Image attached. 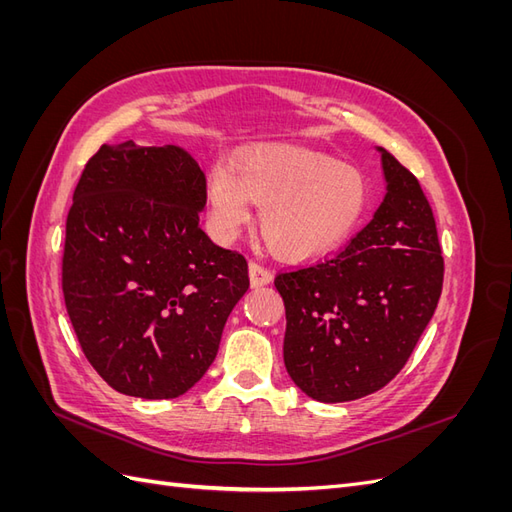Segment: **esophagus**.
Listing matches in <instances>:
<instances>
[{
  "instance_id": "obj_1",
  "label": "esophagus",
  "mask_w": 512,
  "mask_h": 512,
  "mask_svg": "<svg viewBox=\"0 0 512 512\" xmlns=\"http://www.w3.org/2000/svg\"><path fill=\"white\" fill-rule=\"evenodd\" d=\"M271 282H273V273L252 260L250 262V284L254 288H258V286H267Z\"/></svg>"
}]
</instances>
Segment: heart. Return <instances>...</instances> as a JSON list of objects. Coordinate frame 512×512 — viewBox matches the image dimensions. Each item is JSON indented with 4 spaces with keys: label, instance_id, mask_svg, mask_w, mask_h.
Returning a JSON list of instances; mask_svg holds the SVG:
<instances>
[{
    "label": "heart",
    "instance_id": "obj_1",
    "mask_svg": "<svg viewBox=\"0 0 512 512\" xmlns=\"http://www.w3.org/2000/svg\"><path fill=\"white\" fill-rule=\"evenodd\" d=\"M211 230L235 241L260 207L258 226L273 252L286 260L329 254L359 226L369 185L359 168L318 151L262 145L235 166L213 164L207 175Z\"/></svg>",
    "mask_w": 512,
    "mask_h": 512
}]
</instances>
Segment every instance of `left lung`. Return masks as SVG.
Instances as JSON below:
<instances>
[{
  "instance_id": "obj_1",
  "label": "left lung",
  "mask_w": 512,
  "mask_h": 512,
  "mask_svg": "<svg viewBox=\"0 0 512 512\" xmlns=\"http://www.w3.org/2000/svg\"><path fill=\"white\" fill-rule=\"evenodd\" d=\"M382 205L337 254L275 277L286 305L284 363L324 404L389 384L438 307L444 258L421 183L378 147Z\"/></svg>"
}]
</instances>
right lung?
<instances>
[{"instance_id":"right-lung-1","label":"right lung","mask_w":512,"mask_h":512,"mask_svg":"<svg viewBox=\"0 0 512 512\" xmlns=\"http://www.w3.org/2000/svg\"><path fill=\"white\" fill-rule=\"evenodd\" d=\"M207 179L177 145H102L66 220L61 288L87 361L115 391L173 399L205 376L250 288L198 226Z\"/></svg>"}]
</instances>
